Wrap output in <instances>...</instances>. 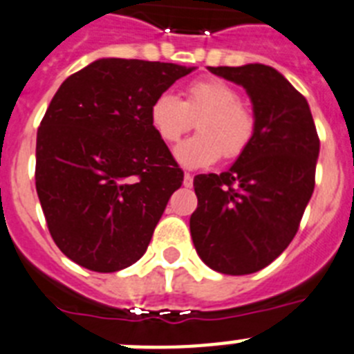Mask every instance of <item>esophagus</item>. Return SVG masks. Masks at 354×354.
Here are the masks:
<instances>
[{"instance_id": "obj_1", "label": "esophagus", "mask_w": 354, "mask_h": 354, "mask_svg": "<svg viewBox=\"0 0 354 354\" xmlns=\"http://www.w3.org/2000/svg\"><path fill=\"white\" fill-rule=\"evenodd\" d=\"M184 186L186 187L193 186V175L192 174H184Z\"/></svg>"}]
</instances>
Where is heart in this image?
Here are the masks:
<instances>
[{
  "label": "heart",
  "instance_id": "heart-1",
  "mask_svg": "<svg viewBox=\"0 0 354 354\" xmlns=\"http://www.w3.org/2000/svg\"><path fill=\"white\" fill-rule=\"evenodd\" d=\"M234 86L218 80H198L186 86L184 101L162 92L152 101L149 120L165 143H175L193 127L198 134L175 149V158L186 168H204L225 159H236L250 147L257 120L252 108L239 101Z\"/></svg>",
  "mask_w": 354,
  "mask_h": 354
}]
</instances>
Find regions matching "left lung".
I'll use <instances>...</instances> for the list:
<instances>
[{"instance_id":"1","label":"left lung","mask_w":354,"mask_h":354,"mask_svg":"<svg viewBox=\"0 0 354 354\" xmlns=\"http://www.w3.org/2000/svg\"><path fill=\"white\" fill-rule=\"evenodd\" d=\"M209 71L248 92L257 129L227 171L193 180L192 239L211 270L250 274L271 264L298 232L314 193L319 136L306 99L273 67Z\"/></svg>"}]
</instances>
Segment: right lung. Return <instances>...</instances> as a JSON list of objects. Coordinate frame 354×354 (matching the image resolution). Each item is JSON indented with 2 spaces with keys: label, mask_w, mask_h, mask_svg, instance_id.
Instances as JSON below:
<instances>
[{
  "label": "right lung",
  "mask_w": 354,
  "mask_h": 354,
  "mask_svg": "<svg viewBox=\"0 0 354 354\" xmlns=\"http://www.w3.org/2000/svg\"><path fill=\"white\" fill-rule=\"evenodd\" d=\"M195 67L101 58L68 76L37 131L35 186L56 246L97 273L142 259L184 180L149 120Z\"/></svg>",
  "instance_id": "1"
}]
</instances>
